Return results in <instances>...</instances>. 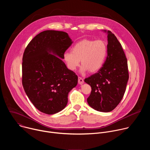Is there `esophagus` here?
<instances>
[{"mask_svg":"<svg viewBox=\"0 0 150 150\" xmlns=\"http://www.w3.org/2000/svg\"><path fill=\"white\" fill-rule=\"evenodd\" d=\"M78 83L80 85L83 83V79L81 77H78Z\"/></svg>","mask_w":150,"mask_h":150,"instance_id":"obj_1","label":"esophagus"}]
</instances>
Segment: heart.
<instances>
[{"instance_id": "1", "label": "heart", "mask_w": 150, "mask_h": 150, "mask_svg": "<svg viewBox=\"0 0 150 150\" xmlns=\"http://www.w3.org/2000/svg\"><path fill=\"white\" fill-rule=\"evenodd\" d=\"M108 53L105 42L102 40L83 39L76 43L72 48V52H67L63 58L68 68L75 70L81 61V72L83 74L89 71L95 73L103 67Z\"/></svg>"}]
</instances>
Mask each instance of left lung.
<instances>
[{
    "label": "left lung",
    "instance_id": "8db88e82",
    "mask_svg": "<svg viewBox=\"0 0 150 150\" xmlns=\"http://www.w3.org/2000/svg\"><path fill=\"white\" fill-rule=\"evenodd\" d=\"M108 33V55L101 68L84 81L91 87L87 98L90 106L102 112H109L122 100L129 79L127 62L121 44L111 31Z\"/></svg>",
    "mask_w": 150,
    "mask_h": 150
}]
</instances>
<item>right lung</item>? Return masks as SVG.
<instances>
[{"mask_svg":"<svg viewBox=\"0 0 150 150\" xmlns=\"http://www.w3.org/2000/svg\"><path fill=\"white\" fill-rule=\"evenodd\" d=\"M72 42L65 32L46 30L37 34L25 49L23 85L30 101L42 113L53 115L63 110L68 93L76 86L78 76L62 60Z\"/></svg>","mask_w":150,"mask_h":150,"instance_id":"right-lung-1","label":"right lung"}]
</instances>
